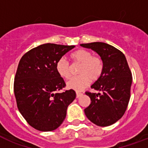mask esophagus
Listing matches in <instances>:
<instances>
[{
	"label": "esophagus",
	"instance_id": "1",
	"mask_svg": "<svg viewBox=\"0 0 148 148\" xmlns=\"http://www.w3.org/2000/svg\"><path fill=\"white\" fill-rule=\"evenodd\" d=\"M83 95V94L82 93H80V92H77L76 93V97L77 98H79V97H81V96H82Z\"/></svg>",
	"mask_w": 148,
	"mask_h": 148
}]
</instances>
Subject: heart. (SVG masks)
I'll return each mask as SVG.
<instances>
[{"label":"heart","instance_id":"obj_1","mask_svg":"<svg viewBox=\"0 0 148 148\" xmlns=\"http://www.w3.org/2000/svg\"><path fill=\"white\" fill-rule=\"evenodd\" d=\"M73 61L81 64L78 74L67 82V88L75 91L83 90L89 85L90 80L97 81L101 77L103 71V60L100 57L92 56L88 50L79 49L71 55ZM56 71L59 76L68 79L71 76L70 65L64 58H60L56 63Z\"/></svg>","mask_w":148,"mask_h":148}]
</instances>
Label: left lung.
<instances>
[{
  "label": "left lung",
  "mask_w": 148,
  "mask_h": 148,
  "mask_svg": "<svg viewBox=\"0 0 148 148\" xmlns=\"http://www.w3.org/2000/svg\"><path fill=\"white\" fill-rule=\"evenodd\" d=\"M81 46L95 51L103 63L101 77L90 87L101 93L86 92L91 102L84 113L97 126H110L121 118L128 105L132 74L127 61L121 51L106 43L81 44Z\"/></svg>",
  "instance_id": "obj_1"
}]
</instances>
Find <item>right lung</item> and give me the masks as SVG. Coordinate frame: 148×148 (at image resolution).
I'll return each mask as SVG.
<instances>
[{
	"label": "right lung",
	"mask_w": 148,
	"mask_h": 148,
	"mask_svg": "<svg viewBox=\"0 0 148 148\" xmlns=\"http://www.w3.org/2000/svg\"><path fill=\"white\" fill-rule=\"evenodd\" d=\"M74 47L45 44L27 52L20 60L14 84L15 98L20 113L36 130L58 128L76 97L74 90L56 93L65 87L56 63Z\"/></svg>",
	"instance_id": "add662e5"
}]
</instances>
